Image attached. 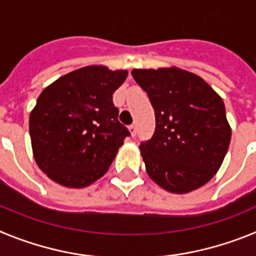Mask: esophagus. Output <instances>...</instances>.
Instances as JSON below:
<instances>
[{
  "label": "esophagus",
  "mask_w": 256,
  "mask_h": 256,
  "mask_svg": "<svg viewBox=\"0 0 256 256\" xmlns=\"http://www.w3.org/2000/svg\"><path fill=\"white\" fill-rule=\"evenodd\" d=\"M128 130H130V136H132V137H134L136 133H137V126H136L134 124H133V126H128Z\"/></svg>",
  "instance_id": "esophagus-1"
}]
</instances>
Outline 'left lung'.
<instances>
[{
	"instance_id": "1",
	"label": "left lung",
	"mask_w": 256,
	"mask_h": 256,
	"mask_svg": "<svg viewBox=\"0 0 256 256\" xmlns=\"http://www.w3.org/2000/svg\"><path fill=\"white\" fill-rule=\"evenodd\" d=\"M132 76L155 110V133L140 146L148 177L180 195L206 184L230 142L222 97L201 76L177 66L133 69Z\"/></svg>"
}]
</instances>
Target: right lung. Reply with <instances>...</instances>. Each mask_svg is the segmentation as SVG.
<instances>
[{
	"label": "right lung",
	"instance_id": "obj_1",
	"mask_svg": "<svg viewBox=\"0 0 256 256\" xmlns=\"http://www.w3.org/2000/svg\"><path fill=\"white\" fill-rule=\"evenodd\" d=\"M126 70L88 65L47 86L29 115L33 156L44 173L68 188H83L108 170L124 138L112 94Z\"/></svg>",
	"mask_w": 256,
	"mask_h": 256
}]
</instances>
